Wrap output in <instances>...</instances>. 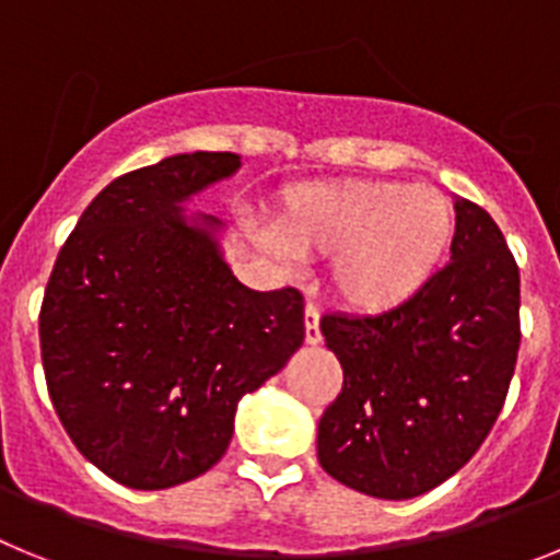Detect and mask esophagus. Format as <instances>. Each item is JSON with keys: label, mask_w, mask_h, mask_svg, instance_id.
<instances>
[{"label": "esophagus", "mask_w": 560, "mask_h": 560, "mask_svg": "<svg viewBox=\"0 0 560 560\" xmlns=\"http://www.w3.org/2000/svg\"><path fill=\"white\" fill-rule=\"evenodd\" d=\"M304 340L310 347L320 343V313L315 304H307V310H304Z\"/></svg>", "instance_id": "esophagus-1"}]
</instances>
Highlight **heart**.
Returning <instances> with one entry per match:
<instances>
[{
  "label": "heart",
  "instance_id": "1",
  "mask_svg": "<svg viewBox=\"0 0 560 560\" xmlns=\"http://www.w3.org/2000/svg\"><path fill=\"white\" fill-rule=\"evenodd\" d=\"M276 256H334L332 287L361 313H386L415 299L445 259L456 231L454 202L402 179H347L299 186L276 217Z\"/></svg>",
  "mask_w": 560,
  "mask_h": 560
}]
</instances>
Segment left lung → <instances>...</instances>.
I'll list each match as a JSON object with an SVG mask.
<instances>
[{"label": "left lung", "instance_id": "left-lung-1", "mask_svg": "<svg viewBox=\"0 0 560 560\" xmlns=\"http://www.w3.org/2000/svg\"><path fill=\"white\" fill-rule=\"evenodd\" d=\"M451 261L381 315H324L343 388L318 422V462L374 499H415L468 465L513 381L518 265L490 213L456 197Z\"/></svg>", "mask_w": 560, "mask_h": 560}]
</instances>
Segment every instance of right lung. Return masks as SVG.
<instances>
[{"label":"right lung","instance_id":"obj_1","mask_svg":"<svg viewBox=\"0 0 560 560\" xmlns=\"http://www.w3.org/2000/svg\"><path fill=\"white\" fill-rule=\"evenodd\" d=\"M240 165L231 152L172 154L112 179L52 265L38 315L47 392L75 448L126 488L213 468L242 397L304 343L299 290L242 284L225 225L183 208Z\"/></svg>","mask_w":560,"mask_h":560}]
</instances>
